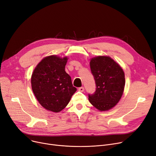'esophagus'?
<instances>
[{
	"label": "esophagus",
	"mask_w": 156,
	"mask_h": 156,
	"mask_svg": "<svg viewBox=\"0 0 156 156\" xmlns=\"http://www.w3.org/2000/svg\"><path fill=\"white\" fill-rule=\"evenodd\" d=\"M78 90H79L80 92H83L84 91V87H79V88H78Z\"/></svg>",
	"instance_id": "34e87169"
}]
</instances>
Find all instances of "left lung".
Masks as SVG:
<instances>
[{
    "instance_id": "8db88e82",
    "label": "left lung",
    "mask_w": 156,
    "mask_h": 156,
    "mask_svg": "<svg viewBox=\"0 0 156 156\" xmlns=\"http://www.w3.org/2000/svg\"><path fill=\"white\" fill-rule=\"evenodd\" d=\"M90 66L96 87L94 94H88L90 103L100 111L110 110L118 103L122 96L124 73L110 57L92 58Z\"/></svg>"
}]
</instances>
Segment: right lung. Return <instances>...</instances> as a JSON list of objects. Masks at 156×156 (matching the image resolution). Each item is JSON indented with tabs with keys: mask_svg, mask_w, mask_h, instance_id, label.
I'll return each instance as SVG.
<instances>
[{
	"mask_svg": "<svg viewBox=\"0 0 156 156\" xmlns=\"http://www.w3.org/2000/svg\"><path fill=\"white\" fill-rule=\"evenodd\" d=\"M67 59L55 55L46 57L32 74V89L36 98L45 109L53 112L62 110L76 91L71 76L65 71Z\"/></svg>",
	"mask_w": 156,
	"mask_h": 156,
	"instance_id": "right-lung-1",
	"label": "right lung"
}]
</instances>
